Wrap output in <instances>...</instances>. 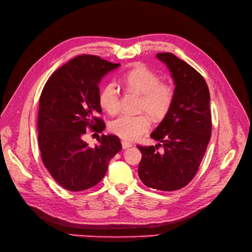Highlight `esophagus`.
<instances>
[{
    "mask_svg": "<svg viewBox=\"0 0 252 252\" xmlns=\"http://www.w3.org/2000/svg\"><path fill=\"white\" fill-rule=\"evenodd\" d=\"M132 147V143L131 142H128V141H125V140H123L122 141V148L125 150V149H129V148H131Z\"/></svg>",
    "mask_w": 252,
    "mask_h": 252,
    "instance_id": "obj_1",
    "label": "esophagus"
}]
</instances>
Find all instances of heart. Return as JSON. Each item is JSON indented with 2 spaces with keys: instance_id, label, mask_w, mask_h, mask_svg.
<instances>
[{
  "instance_id": "obj_1",
  "label": "heart",
  "mask_w": 252,
  "mask_h": 252,
  "mask_svg": "<svg viewBox=\"0 0 252 252\" xmlns=\"http://www.w3.org/2000/svg\"><path fill=\"white\" fill-rule=\"evenodd\" d=\"M126 87L141 95L139 111L146 112L155 120H162L169 113L173 100L174 89L169 83L161 82L160 76L150 68L137 65L126 74ZM99 104L109 114H116L120 109V94L116 84H105L99 94ZM147 114H123L110 123L111 132L126 140L140 137L151 127V120Z\"/></svg>"
}]
</instances>
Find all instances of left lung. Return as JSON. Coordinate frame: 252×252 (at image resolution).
<instances>
[{
	"label": "left lung",
	"mask_w": 252,
	"mask_h": 252,
	"mask_svg": "<svg viewBox=\"0 0 252 252\" xmlns=\"http://www.w3.org/2000/svg\"><path fill=\"white\" fill-rule=\"evenodd\" d=\"M174 81L169 113L151 137L158 145L137 146L142 154L138 176L147 187L171 191L186 187L196 175L211 136L210 94L198 71L172 53H157ZM159 146L163 152L155 151Z\"/></svg>",
	"instance_id": "left-lung-1"
}]
</instances>
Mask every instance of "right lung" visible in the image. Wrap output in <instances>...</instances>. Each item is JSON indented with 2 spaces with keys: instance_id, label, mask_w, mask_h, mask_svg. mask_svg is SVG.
<instances>
[{
  "instance_id": "right-lung-1",
  "label": "right lung",
  "mask_w": 252,
  "mask_h": 252,
  "mask_svg": "<svg viewBox=\"0 0 252 252\" xmlns=\"http://www.w3.org/2000/svg\"><path fill=\"white\" fill-rule=\"evenodd\" d=\"M119 65L99 56L79 55L55 70L43 88L37 127L41 157L51 176L68 190L96 186L122 149L113 134L98 136L94 148L83 140L88 129L100 133L105 128L97 117L98 84Z\"/></svg>"
}]
</instances>
